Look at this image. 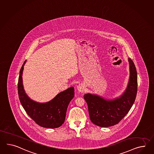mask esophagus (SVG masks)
I'll return each mask as SVG.
<instances>
[{
	"label": "esophagus",
	"mask_w": 154,
	"mask_h": 154,
	"mask_svg": "<svg viewBox=\"0 0 154 154\" xmlns=\"http://www.w3.org/2000/svg\"><path fill=\"white\" fill-rule=\"evenodd\" d=\"M77 89L79 92L83 93L85 91V86L83 84H79V85L77 86Z\"/></svg>",
	"instance_id": "1"
}]
</instances>
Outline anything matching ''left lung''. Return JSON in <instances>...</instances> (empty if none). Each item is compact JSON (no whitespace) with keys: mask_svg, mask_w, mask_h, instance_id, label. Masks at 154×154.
<instances>
[{"mask_svg":"<svg viewBox=\"0 0 154 154\" xmlns=\"http://www.w3.org/2000/svg\"><path fill=\"white\" fill-rule=\"evenodd\" d=\"M128 62L129 82L126 91L119 98L107 100L97 95L88 93L84 95L91 121L95 125L106 127L118 124L134 104L137 91V75L133 61L128 58Z\"/></svg>","mask_w":154,"mask_h":154,"instance_id":"left-lung-1","label":"left lung"}]
</instances>
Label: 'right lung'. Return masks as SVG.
Segmentation results:
<instances>
[{
    "instance_id": "1",
    "label": "right lung",
    "mask_w": 154,
    "mask_h": 154,
    "mask_svg": "<svg viewBox=\"0 0 154 154\" xmlns=\"http://www.w3.org/2000/svg\"><path fill=\"white\" fill-rule=\"evenodd\" d=\"M26 61L20 69L18 83V93L22 106L28 115L40 126L59 127L65 121L67 106L74 97V87L60 93L48 102L41 103L32 100L25 93L22 84V75Z\"/></svg>"
}]
</instances>
